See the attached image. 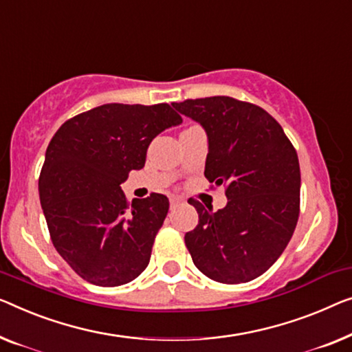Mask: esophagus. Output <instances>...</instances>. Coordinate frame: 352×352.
Returning <instances> with one entry per match:
<instances>
[{
  "instance_id": "1",
  "label": "esophagus",
  "mask_w": 352,
  "mask_h": 352,
  "mask_svg": "<svg viewBox=\"0 0 352 352\" xmlns=\"http://www.w3.org/2000/svg\"><path fill=\"white\" fill-rule=\"evenodd\" d=\"M182 202H183V201H182L180 197L172 196V197H170V208H175V207L178 206V204H182Z\"/></svg>"
}]
</instances>
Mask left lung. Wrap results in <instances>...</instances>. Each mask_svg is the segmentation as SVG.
<instances>
[{"label": "left lung", "instance_id": "obj_1", "mask_svg": "<svg viewBox=\"0 0 352 352\" xmlns=\"http://www.w3.org/2000/svg\"><path fill=\"white\" fill-rule=\"evenodd\" d=\"M208 135L206 174L224 186L218 212L190 199L199 223L185 243L210 280L237 285L261 276L289 243L300 213V166L280 123L256 104L230 96L172 102Z\"/></svg>", "mask_w": 352, "mask_h": 352}]
</instances>
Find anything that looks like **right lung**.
<instances>
[{
	"instance_id": "1",
	"label": "right lung",
	"mask_w": 352,
	"mask_h": 352,
	"mask_svg": "<svg viewBox=\"0 0 352 352\" xmlns=\"http://www.w3.org/2000/svg\"><path fill=\"white\" fill-rule=\"evenodd\" d=\"M180 123L166 102L104 104L69 118L52 138L41 206L55 250L91 285H126L148 265L169 199L151 192L129 204L120 185L145 166L151 140Z\"/></svg>"
}]
</instances>
